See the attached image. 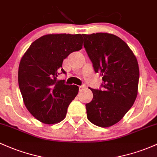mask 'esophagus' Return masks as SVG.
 <instances>
[{
    "mask_svg": "<svg viewBox=\"0 0 157 157\" xmlns=\"http://www.w3.org/2000/svg\"><path fill=\"white\" fill-rule=\"evenodd\" d=\"M79 88H80V89H84V88H86V86L82 85V86H79Z\"/></svg>",
    "mask_w": 157,
    "mask_h": 157,
    "instance_id": "34e87169",
    "label": "esophagus"
}]
</instances>
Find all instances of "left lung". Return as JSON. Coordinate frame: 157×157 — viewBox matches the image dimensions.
Instances as JSON below:
<instances>
[{"mask_svg": "<svg viewBox=\"0 0 157 157\" xmlns=\"http://www.w3.org/2000/svg\"><path fill=\"white\" fill-rule=\"evenodd\" d=\"M84 48L103 89H91L93 99L86 104L87 118L94 125L118 123L132 107L138 94L139 69L136 57L119 37L107 33L83 34Z\"/></svg>", "mask_w": 157, "mask_h": 157, "instance_id": "obj_1", "label": "left lung"}]
</instances>
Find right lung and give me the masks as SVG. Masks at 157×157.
<instances>
[{
	"label": "right lung",
	"instance_id": "obj_1",
	"mask_svg": "<svg viewBox=\"0 0 157 157\" xmlns=\"http://www.w3.org/2000/svg\"><path fill=\"white\" fill-rule=\"evenodd\" d=\"M81 34H48L30 44L21 59L18 86L27 110L39 121L59 123L79 91L75 85L57 80L63 59L82 47Z\"/></svg>",
	"mask_w": 157,
	"mask_h": 157
}]
</instances>
